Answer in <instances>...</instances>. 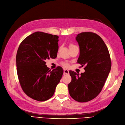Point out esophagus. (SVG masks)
I'll return each mask as SVG.
<instances>
[{
    "mask_svg": "<svg viewBox=\"0 0 125 125\" xmlns=\"http://www.w3.org/2000/svg\"><path fill=\"white\" fill-rule=\"evenodd\" d=\"M64 73L65 74H69V71H68V70H64Z\"/></svg>",
    "mask_w": 125,
    "mask_h": 125,
    "instance_id": "obj_1",
    "label": "esophagus"
}]
</instances>
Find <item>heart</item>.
<instances>
[{
	"label": "heart",
	"mask_w": 125,
	"mask_h": 125,
	"mask_svg": "<svg viewBox=\"0 0 125 125\" xmlns=\"http://www.w3.org/2000/svg\"><path fill=\"white\" fill-rule=\"evenodd\" d=\"M74 46H75V45H73V44H70V45H69V48H71L74 47ZM62 64H63V65H64V66H65V67L69 66V64H68L67 63H63Z\"/></svg>",
	"instance_id": "obj_1"
}]
</instances>
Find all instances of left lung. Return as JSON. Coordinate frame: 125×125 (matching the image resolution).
Wrapping results in <instances>:
<instances>
[{
    "label": "left lung",
    "mask_w": 125,
    "mask_h": 125,
    "mask_svg": "<svg viewBox=\"0 0 125 125\" xmlns=\"http://www.w3.org/2000/svg\"><path fill=\"white\" fill-rule=\"evenodd\" d=\"M80 54L77 63L85 72L79 75L69 71L72 77L68 88L71 97L76 101L86 102L94 99L101 91L111 68L109 51L100 36L92 32L78 34Z\"/></svg>",
    "instance_id": "8db88e82"
}]
</instances>
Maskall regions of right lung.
<instances>
[{"label": "right lung", "instance_id": "1", "mask_svg": "<svg viewBox=\"0 0 125 125\" xmlns=\"http://www.w3.org/2000/svg\"><path fill=\"white\" fill-rule=\"evenodd\" d=\"M59 36L36 31L20 44L16 56L17 71L20 85L31 99L45 101L54 94L63 73L58 66L52 71L46 60L57 58Z\"/></svg>", "mask_w": 125, "mask_h": 125}]
</instances>
